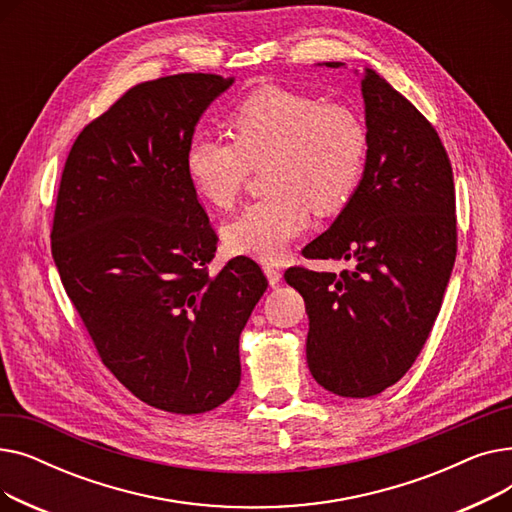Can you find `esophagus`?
I'll return each instance as SVG.
<instances>
[{"mask_svg":"<svg viewBox=\"0 0 512 512\" xmlns=\"http://www.w3.org/2000/svg\"><path fill=\"white\" fill-rule=\"evenodd\" d=\"M263 272H265V276H267V280H270L272 286H276L282 280V272H280V267H276V265H263Z\"/></svg>","mask_w":512,"mask_h":512,"instance_id":"obj_1","label":"esophagus"}]
</instances>
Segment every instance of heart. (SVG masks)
<instances>
[{"label": "heart", "mask_w": 512, "mask_h": 512, "mask_svg": "<svg viewBox=\"0 0 512 512\" xmlns=\"http://www.w3.org/2000/svg\"><path fill=\"white\" fill-rule=\"evenodd\" d=\"M230 139L195 137L184 168L197 193L215 209H230L251 168H263L267 195L230 220L228 251L278 261L319 215L340 211L363 180L369 134L361 116L340 103L282 87H261L228 114Z\"/></svg>", "instance_id": "1"}]
</instances>
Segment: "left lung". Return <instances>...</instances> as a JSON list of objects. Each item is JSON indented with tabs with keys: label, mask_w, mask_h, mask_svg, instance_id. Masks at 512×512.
<instances>
[{
	"label": "left lung",
	"mask_w": 512,
	"mask_h": 512,
	"mask_svg": "<svg viewBox=\"0 0 512 512\" xmlns=\"http://www.w3.org/2000/svg\"><path fill=\"white\" fill-rule=\"evenodd\" d=\"M361 89L363 180L336 222L303 249L307 259L355 267L334 274L294 265L284 274L305 299L309 371L346 398L380 394L411 369L456 259L452 166L436 128L378 72L367 68Z\"/></svg>",
	"instance_id": "left-lung-1"
}]
</instances>
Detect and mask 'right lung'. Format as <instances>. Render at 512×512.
Returning <instances> with one entry per match:
<instances>
[{"mask_svg":"<svg viewBox=\"0 0 512 512\" xmlns=\"http://www.w3.org/2000/svg\"><path fill=\"white\" fill-rule=\"evenodd\" d=\"M220 74L128 89L78 134L62 172L51 255L103 365L149 407L197 415L240 384L238 338L267 278L218 249L184 155Z\"/></svg>","mask_w":512,"mask_h":512,"instance_id":"1","label":"right lung"}]
</instances>
